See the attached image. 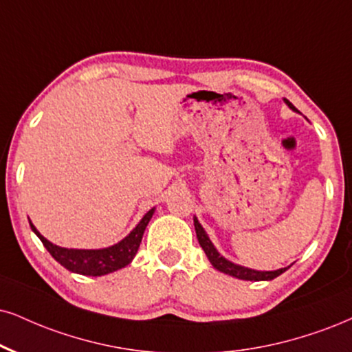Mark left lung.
I'll list each match as a JSON object with an SVG mask.
<instances>
[{
  "instance_id": "obj_1",
  "label": "left lung",
  "mask_w": 352,
  "mask_h": 352,
  "mask_svg": "<svg viewBox=\"0 0 352 352\" xmlns=\"http://www.w3.org/2000/svg\"><path fill=\"white\" fill-rule=\"evenodd\" d=\"M284 102L287 104L292 111L297 109L294 107V104L287 101V99H284ZM194 227H196V235H197V240H199V245L202 246L204 253H206L207 258H209V261L212 266H214L217 271L223 272V274H228L232 277H236V279H241V280H272L276 279L277 276H280L282 272L287 271V267H280V269H276V271H256V269H250V267H245V266H240V264H235L232 263L230 259L225 258L217 251V248L214 246V243L210 241L209 235H207V232L204 230V227L201 223H199L197 217H194Z\"/></svg>"
}]
</instances>
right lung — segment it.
Returning <instances> with one entry per match:
<instances>
[{
  "label": "right lung",
  "mask_w": 352,
  "mask_h": 352,
  "mask_svg": "<svg viewBox=\"0 0 352 352\" xmlns=\"http://www.w3.org/2000/svg\"><path fill=\"white\" fill-rule=\"evenodd\" d=\"M155 214V207L146 212L142 217V220L135 225V228L129 233L127 236L122 238L116 245L107 246V248H99V250H76V248H62V246L54 245V243L47 240L45 236L41 235V232L34 227V223L30 222V228L36 235L41 238L47 251L52 254V258L56 263H60L65 269L68 271L76 272L81 276H106L109 272H114L117 269H122L127 264L132 263V259L135 258L138 246L142 243L143 232H145L146 225L151 220V217Z\"/></svg>",
  "instance_id": "right-lung-1"
}]
</instances>
